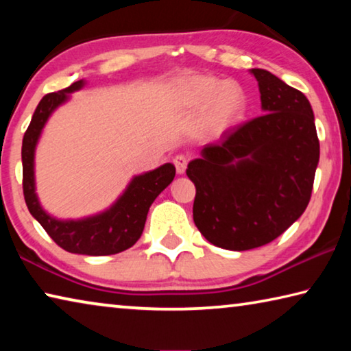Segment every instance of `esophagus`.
<instances>
[{"instance_id": "1", "label": "esophagus", "mask_w": 351, "mask_h": 351, "mask_svg": "<svg viewBox=\"0 0 351 351\" xmlns=\"http://www.w3.org/2000/svg\"><path fill=\"white\" fill-rule=\"evenodd\" d=\"M173 164H175L178 173L182 175L187 169V158L184 156V154H178V156L173 158Z\"/></svg>"}]
</instances>
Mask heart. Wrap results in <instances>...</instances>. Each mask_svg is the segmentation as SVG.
I'll return each instance as SVG.
<instances>
[{
    "label": "heart",
    "mask_w": 351,
    "mask_h": 351,
    "mask_svg": "<svg viewBox=\"0 0 351 351\" xmlns=\"http://www.w3.org/2000/svg\"><path fill=\"white\" fill-rule=\"evenodd\" d=\"M181 99L189 111L204 112V132L218 138L245 119L249 100L240 83L213 75H190L181 85Z\"/></svg>",
    "instance_id": "obj_1"
}]
</instances>
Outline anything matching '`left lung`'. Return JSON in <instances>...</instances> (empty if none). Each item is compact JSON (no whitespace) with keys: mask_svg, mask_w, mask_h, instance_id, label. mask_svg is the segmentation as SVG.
<instances>
[{"mask_svg":"<svg viewBox=\"0 0 351 351\" xmlns=\"http://www.w3.org/2000/svg\"><path fill=\"white\" fill-rule=\"evenodd\" d=\"M258 82L263 114L187 165L197 187L193 221L207 241L229 251L268 245L300 218L311 198L319 139L305 94L269 71Z\"/></svg>","mask_w":351,"mask_h":351,"instance_id":"1","label":"left lung"}]
</instances>
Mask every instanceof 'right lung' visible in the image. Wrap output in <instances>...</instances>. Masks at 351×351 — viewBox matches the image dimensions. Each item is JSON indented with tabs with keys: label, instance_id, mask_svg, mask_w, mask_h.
Listing matches in <instances>:
<instances>
[{
	"label": "right lung",
	"instance_id": "1",
	"mask_svg": "<svg viewBox=\"0 0 351 351\" xmlns=\"http://www.w3.org/2000/svg\"><path fill=\"white\" fill-rule=\"evenodd\" d=\"M85 80H79L58 93H51L40 100L32 121L23 138V192L31 215L64 251L82 255H112L132 247L141 239L147 213L153 201L175 178L171 162L134 175L125 190L105 210L83 218L62 219L43 209L35 187V150L46 122L58 106L66 104L71 94L82 90Z\"/></svg>",
	"mask_w": 351,
	"mask_h": 351
}]
</instances>
